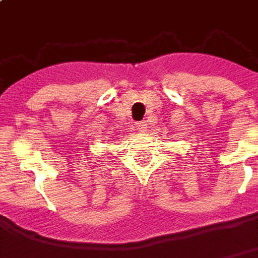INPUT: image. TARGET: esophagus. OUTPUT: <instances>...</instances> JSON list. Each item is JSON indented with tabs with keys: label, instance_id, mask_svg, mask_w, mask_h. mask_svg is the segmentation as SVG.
<instances>
[{
	"label": "esophagus",
	"instance_id": "obj_1",
	"mask_svg": "<svg viewBox=\"0 0 258 258\" xmlns=\"http://www.w3.org/2000/svg\"><path fill=\"white\" fill-rule=\"evenodd\" d=\"M135 127L138 130V133H145L146 128H148V124H146V121H138L135 124Z\"/></svg>",
	"mask_w": 258,
	"mask_h": 258
}]
</instances>
